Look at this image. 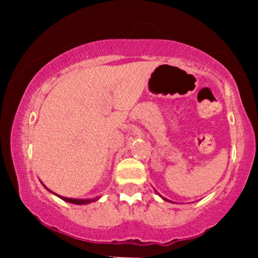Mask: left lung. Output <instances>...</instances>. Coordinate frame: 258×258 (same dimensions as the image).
Listing matches in <instances>:
<instances>
[{"label": "left lung", "mask_w": 258, "mask_h": 258, "mask_svg": "<svg viewBox=\"0 0 258 258\" xmlns=\"http://www.w3.org/2000/svg\"><path fill=\"white\" fill-rule=\"evenodd\" d=\"M164 199H165V198H164ZM165 200H166V199H165Z\"/></svg>", "instance_id": "1"}]
</instances>
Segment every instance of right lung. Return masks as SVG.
Here are the masks:
<instances>
[{
  "instance_id": "add662e5",
  "label": "right lung",
  "mask_w": 258,
  "mask_h": 258,
  "mask_svg": "<svg viewBox=\"0 0 258 258\" xmlns=\"http://www.w3.org/2000/svg\"><path fill=\"white\" fill-rule=\"evenodd\" d=\"M61 199L68 201V203L72 204H76V205H85V204H90L93 203V201L98 200V198H94V199H72V198H64V197H59Z\"/></svg>"
}]
</instances>
